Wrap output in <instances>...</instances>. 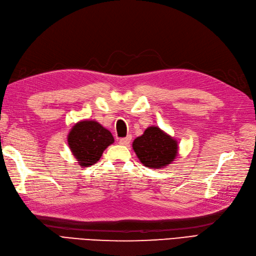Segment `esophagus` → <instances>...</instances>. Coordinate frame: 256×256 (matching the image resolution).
<instances>
[{
	"label": "esophagus",
	"instance_id": "34e87169",
	"mask_svg": "<svg viewBox=\"0 0 256 256\" xmlns=\"http://www.w3.org/2000/svg\"><path fill=\"white\" fill-rule=\"evenodd\" d=\"M130 141H132V136H127L126 138L119 139L118 142H119V144H122V146H128L130 144Z\"/></svg>",
	"mask_w": 256,
	"mask_h": 256
}]
</instances>
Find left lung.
<instances>
[{"instance_id": "1", "label": "left lung", "mask_w": 256, "mask_h": 256, "mask_svg": "<svg viewBox=\"0 0 256 256\" xmlns=\"http://www.w3.org/2000/svg\"><path fill=\"white\" fill-rule=\"evenodd\" d=\"M132 149L146 168H161L171 164L178 154V144L158 127H148L132 142Z\"/></svg>"}]
</instances>
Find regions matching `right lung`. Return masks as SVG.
I'll list each match as a JSON object with an SVG mask.
<instances>
[{
	"instance_id": "1",
	"label": "right lung",
	"mask_w": 256,
	"mask_h": 256,
	"mask_svg": "<svg viewBox=\"0 0 256 256\" xmlns=\"http://www.w3.org/2000/svg\"><path fill=\"white\" fill-rule=\"evenodd\" d=\"M112 144H114L112 132L95 120L76 122L68 134V144L82 168L98 162L106 148Z\"/></svg>"
}]
</instances>
